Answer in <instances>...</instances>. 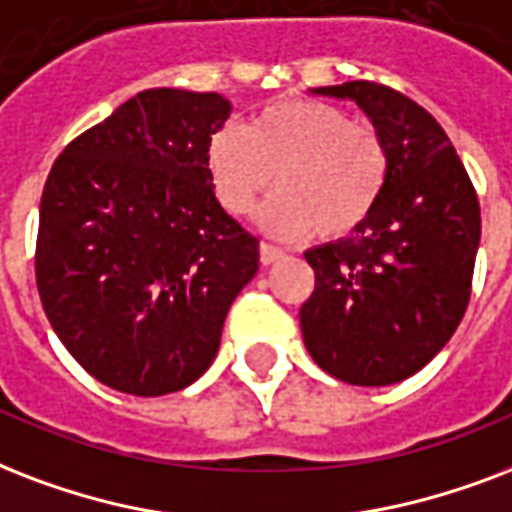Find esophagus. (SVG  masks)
Instances as JSON below:
<instances>
[{"label":"esophagus","instance_id":"34e87169","mask_svg":"<svg viewBox=\"0 0 512 512\" xmlns=\"http://www.w3.org/2000/svg\"><path fill=\"white\" fill-rule=\"evenodd\" d=\"M259 251H261V264H264V267H267V264H275V261H280L285 256L283 248H277V245L272 243H261Z\"/></svg>","mask_w":512,"mask_h":512}]
</instances>
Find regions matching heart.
<instances>
[{
	"mask_svg": "<svg viewBox=\"0 0 512 512\" xmlns=\"http://www.w3.org/2000/svg\"><path fill=\"white\" fill-rule=\"evenodd\" d=\"M387 168V149L374 130L307 98L269 106L251 128L227 125L208 146L213 192L232 216L251 211L277 184L259 219L280 237L315 229L334 240L355 232L382 197Z\"/></svg>",
	"mask_w": 512,
	"mask_h": 512,
	"instance_id": "1",
	"label": "heart"
}]
</instances>
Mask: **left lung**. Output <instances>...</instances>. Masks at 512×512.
Listing matches in <instances>:
<instances>
[{"label": "left lung", "mask_w": 512, "mask_h": 512, "mask_svg": "<svg viewBox=\"0 0 512 512\" xmlns=\"http://www.w3.org/2000/svg\"><path fill=\"white\" fill-rule=\"evenodd\" d=\"M310 93L352 101L387 149V184L363 224L304 253L315 291L301 334L326 374L387 387L425 368L470 301L481 208L446 130L406 95L355 79Z\"/></svg>", "instance_id": "left-lung-1"}]
</instances>
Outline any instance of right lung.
<instances>
[{"mask_svg": "<svg viewBox=\"0 0 512 512\" xmlns=\"http://www.w3.org/2000/svg\"><path fill=\"white\" fill-rule=\"evenodd\" d=\"M232 104L152 87L74 138L39 202L37 288L79 366L112 390L154 398L216 358L259 240L229 216L208 170Z\"/></svg>", "mask_w": 512, "mask_h": 512, "instance_id": "obj_1", "label": "right lung"}]
</instances>
